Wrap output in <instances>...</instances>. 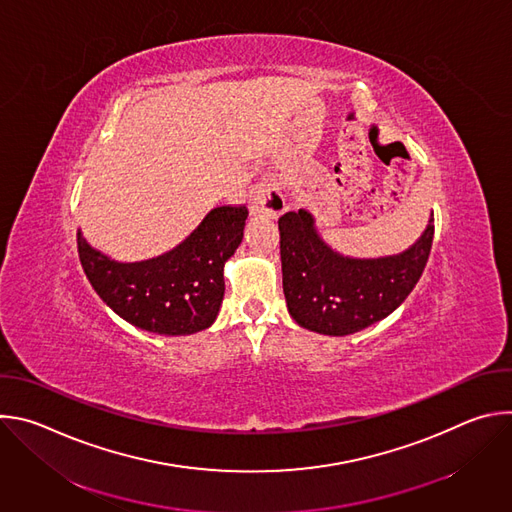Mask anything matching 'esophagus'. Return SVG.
<instances>
[{
    "mask_svg": "<svg viewBox=\"0 0 512 512\" xmlns=\"http://www.w3.org/2000/svg\"><path fill=\"white\" fill-rule=\"evenodd\" d=\"M251 210L277 218L285 210V198L273 182H259L251 188Z\"/></svg>",
    "mask_w": 512,
    "mask_h": 512,
    "instance_id": "obj_1",
    "label": "esophagus"
}]
</instances>
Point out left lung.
Listing matches in <instances>:
<instances>
[{
  "label": "left lung",
  "instance_id": "1",
  "mask_svg": "<svg viewBox=\"0 0 512 512\" xmlns=\"http://www.w3.org/2000/svg\"><path fill=\"white\" fill-rule=\"evenodd\" d=\"M277 225L287 310L302 328L328 336L360 332L395 312L419 281L433 243V212L415 245L379 259L332 251L304 208L285 212Z\"/></svg>",
  "mask_w": 512,
  "mask_h": 512
}]
</instances>
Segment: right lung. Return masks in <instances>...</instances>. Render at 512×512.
Here are the masks:
<instances>
[{"label": "right lung", "instance_id": "add662e5", "mask_svg": "<svg viewBox=\"0 0 512 512\" xmlns=\"http://www.w3.org/2000/svg\"><path fill=\"white\" fill-rule=\"evenodd\" d=\"M247 206L212 208L172 251L154 259L119 263L77 233L81 265L99 298L129 324L186 336L216 320L225 296V263L243 241Z\"/></svg>", "mask_w": 512, "mask_h": 512}]
</instances>
